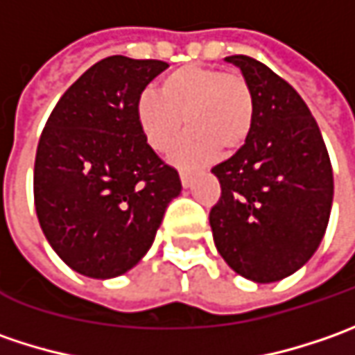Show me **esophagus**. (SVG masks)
I'll return each instance as SVG.
<instances>
[{
    "label": "esophagus",
    "mask_w": 355,
    "mask_h": 355,
    "mask_svg": "<svg viewBox=\"0 0 355 355\" xmlns=\"http://www.w3.org/2000/svg\"><path fill=\"white\" fill-rule=\"evenodd\" d=\"M180 180H182V185H184V187H189V185H191V175H189V171H180Z\"/></svg>",
    "instance_id": "1"
}]
</instances>
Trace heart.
<instances>
[{
    "mask_svg": "<svg viewBox=\"0 0 355 355\" xmlns=\"http://www.w3.org/2000/svg\"><path fill=\"white\" fill-rule=\"evenodd\" d=\"M134 110L144 140L156 152H168L184 122L189 126L171 152L180 166H201L219 150L235 152L251 136L254 122L249 83L241 75L196 62L164 76L159 92L142 90Z\"/></svg>",
    "mask_w": 355,
    "mask_h": 355,
    "instance_id": "obj_1",
    "label": "heart"
}]
</instances>
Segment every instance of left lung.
Masks as SVG:
<instances>
[{
	"instance_id": "8db88e82",
	"label": "left lung",
	"mask_w": 355,
	"mask_h": 355,
	"mask_svg": "<svg viewBox=\"0 0 355 355\" xmlns=\"http://www.w3.org/2000/svg\"><path fill=\"white\" fill-rule=\"evenodd\" d=\"M254 98L247 142L213 168L221 198L209 225L219 254L252 282H277L310 261L326 233L334 175L320 128L300 94L247 55L227 57Z\"/></svg>"
}]
</instances>
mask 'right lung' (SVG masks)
Wrapping results in <instances>:
<instances>
[{
  "label": "right lung",
  "instance_id": "1",
  "mask_svg": "<svg viewBox=\"0 0 355 355\" xmlns=\"http://www.w3.org/2000/svg\"><path fill=\"white\" fill-rule=\"evenodd\" d=\"M168 62L106 57L53 108L37 146L35 211L73 270L114 279L152 247L180 173L144 140L136 98Z\"/></svg>",
  "mask_w": 355,
  "mask_h": 355
}]
</instances>
